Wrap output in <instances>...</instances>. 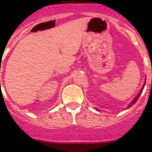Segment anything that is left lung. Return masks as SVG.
I'll return each mask as SVG.
<instances>
[{
	"label": "left lung",
	"mask_w": 152,
	"mask_h": 152,
	"mask_svg": "<svg viewBox=\"0 0 152 152\" xmlns=\"http://www.w3.org/2000/svg\"><path fill=\"white\" fill-rule=\"evenodd\" d=\"M145 83H146V79H145V80L144 84H143V87H142V88H141V90H140V91H139V94H137V96H135V98H134V99H133V100H132V101L131 103H129V105H128V107H126V109H128V108H129V107H131L132 106V105H134V104H135V102H136L137 100H138V99H139V96H140V95H141V94H142V91H143V89H144V87H145ZM95 109H96V110H97V109H96V108H95Z\"/></svg>",
	"instance_id": "1"
}]
</instances>
